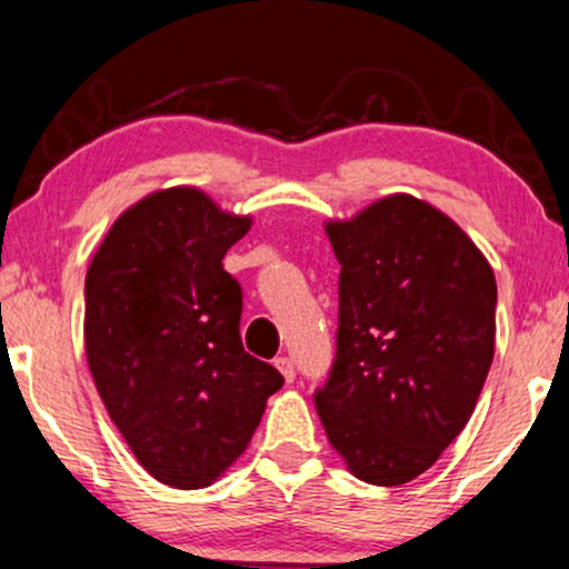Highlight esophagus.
Listing matches in <instances>:
<instances>
[{
    "instance_id": "34e87169",
    "label": "esophagus",
    "mask_w": 569,
    "mask_h": 569,
    "mask_svg": "<svg viewBox=\"0 0 569 569\" xmlns=\"http://www.w3.org/2000/svg\"><path fill=\"white\" fill-rule=\"evenodd\" d=\"M273 367L282 372L284 383H292V380H296V365H292L290 357H277V359H273Z\"/></svg>"
}]
</instances>
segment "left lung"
Returning a JSON list of instances; mask_svg holds the SVG:
<instances>
[{
  "mask_svg": "<svg viewBox=\"0 0 569 569\" xmlns=\"http://www.w3.org/2000/svg\"><path fill=\"white\" fill-rule=\"evenodd\" d=\"M325 231L340 313L336 365L313 397L319 420L353 477L405 485L477 407L496 357V273L456 220L410 193Z\"/></svg>",
  "mask_w": 569,
  "mask_h": 569,
  "instance_id": "left-lung-1",
  "label": "left lung"
}]
</instances>
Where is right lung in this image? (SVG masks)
Instances as JSON below:
<instances>
[{
	"instance_id": "right-lung-1",
	"label": "right lung",
	"mask_w": 569,
	"mask_h": 569,
	"mask_svg": "<svg viewBox=\"0 0 569 569\" xmlns=\"http://www.w3.org/2000/svg\"><path fill=\"white\" fill-rule=\"evenodd\" d=\"M252 218L197 186L146 193L113 220L84 279V351L146 471L197 490L250 445L284 378L242 349V290L223 256Z\"/></svg>"
}]
</instances>
